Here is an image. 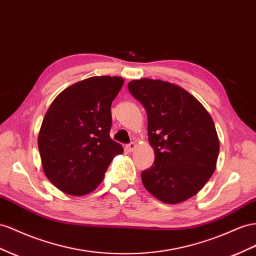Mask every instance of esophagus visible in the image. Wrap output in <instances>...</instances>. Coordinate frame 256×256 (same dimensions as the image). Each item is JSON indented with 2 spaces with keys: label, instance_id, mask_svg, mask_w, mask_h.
Instances as JSON below:
<instances>
[{
  "label": "esophagus",
  "instance_id": "34e87169",
  "mask_svg": "<svg viewBox=\"0 0 256 256\" xmlns=\"http://www.w3.org/2000/svg\"><path fill=\"white\" fill-rule=\"evenodd\" d=\"M136 148V144L134 142H131V143H129V144L126 145V148H127L129 152H132Z\"/></svg>",
  "mask_w": 256,
  "mask_h": 256
}]
</instances>
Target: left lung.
Wrapping results in <instances>:
<instances>
[{"label":"left lung","mask_w":256,"mask_h":256,"mask_svg":"<svg viewBox=\"0 0 256 256\" xmlns=\"http://www.w3.org/2000/svg\"><path fill=\"white\" fill-rule=\"evenodd\" d=\"M128 89L148 113L153 166L141 174L148 192L174 204L195 196L216 168L220 140L211 115L194 96L169 82L141 78Z\"/></svg>","instance_id":"8db88e82"}]
</instances>
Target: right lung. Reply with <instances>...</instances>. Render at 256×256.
<instances>
[{
  "label": "right lung",
  "mask_w": 256,
  "mask_h": 256,
  "mask_svg": "<svg viewBox=\"0 0 256 256\" xmlns=\"http://www.w3.org/2000/svg\"><path fill=\"white\" fill-rule=\"evenodd\" d=\"M120 76H92L61 92L47 110L38 145L43 171L58 190L84 196L98 188L124 148L110 136Z\"/></svg>",
  "instance_id": "right-lung-1"
}]
</instances>
